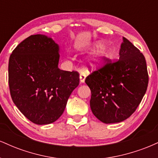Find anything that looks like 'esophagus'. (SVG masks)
I'll return each mask as SVG.
<instances>
[{"label": "esophagus", "instance_id": "esophagus-1", "mask_svg": "<svg viewBox=\"0 0 158 158\" xmlns=\"http://www.w3.org/2000/svg\"><path fill=\"white\" fill-rule=\"evenodd\" d=\"M85 78H86V75L84 73H81L79 76V79H80V83H84Z\"/></svg>", "mask_w": 158, "mask_h": 158}]
</instances>
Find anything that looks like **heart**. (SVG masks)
Wrapping results in <instances>:
<instances>
[{"label": "heart", "instance_id": "1", "mask_svg": "<svg viewBox=\"0 0 158 158\" xmlns=\"http://www.w3.org/2000/svg\"><path fill=\"white\" fill-rule=\"evenodd\" d=\"M90 48L92 50L97 49V51L94 52L88 60V65L89 68L91 70H94L104 64L109 55V50L104 46V44L101 41H98V42L92 44Z\"/></svg>", "mask_w": 158, "mask_h": 158}]
</instances>
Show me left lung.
Returning a JSON list of instances; mask_svg holds the SVG:
<instances>
[{"mask_svg": "<svg viewBox=\"0 0 158 158\" xmlns=\"http://www.w3.org/2000/svg\"><path fill=\"white\" fill-rule=\"evenodd\" d=\"M119 59L107 63L85 79L91 91L90 106L104 123H115L130 117L147 90L148 75L142 52L123 37Z\"/></svg>", "mask_w": 158, "mask_h": 158, "instance_id": "left-lung-1", "label": "left lung"}]
</instances>
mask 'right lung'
Instances as JSON below:
<instances>
[{
    "instance_id": "1",
    "label": "right lung",
    "mask_w": 158,
    "mask_h": 158,
    "mask_svg": "<svg viewBox=\"0 0 158 158\" xmlns=\"http://www.w3.org/2000/svg\"><path fill=\"white\" fill-rule=\"evenodd\" d=\"M59 61V45L41 34L29 36L10 55L11 97L20 111L35 124L57 120L79 84V73L60 70Z\"/></svg>"
}]
</instances>
